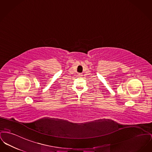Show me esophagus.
Segmentation results:
<instances>
[{"label": "esophagus", "mask_w": 152, "mask_h": 152, "mask_svg": "<svg viewBox=\"0 0 152 152\" xmlns=\"http://www.w3.org/2000/svg\"><path fill=\"white\" fill-rule=\"evenodd\" d=\"M79 75V77H81V76H83L82 73H79V75Z\"/></svg>", "instance_id": "esophagus-1"}]
</instances>
